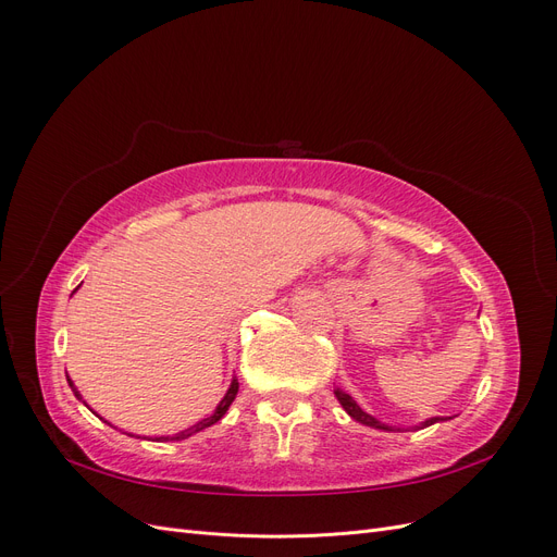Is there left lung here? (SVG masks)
I'll use <instances>...</instances> for the list:
<instances>
[{
	"label": "left lung",
	"mask_w": 557,
	"mask_h": 557,
	"mask_svg": "<svg viewBox=\"0 0 557 557\" xmlns=\"http://www.w3.org/2000/svg\"><path fill=\"white\" fill-rule=\"evenodd\" d=\"M334 395H336V399H339V404L344 407V411L352 418V420H358V423H362V425H369V428H376V430H393V428H387V425H383V423H379L376 418H372L369 413H364L362 409H360V404L352 399L346 391H342V387H334ZM440 420H448V418H430V420H425L423 425L420 428H428V425H434V423H440ZM418 425H416V430H420ZM399 432V430H397Z\"/></svg>",
	"instance_id": "8db88e82"
}]
</instances>
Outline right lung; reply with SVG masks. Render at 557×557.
Listing matches in <instances>:
<instances>
[{"instance_id":"add662e5","label":"right lung","mask_w":557,"mask_h":557,"mask_svg":"<svg viewBox=\"0 0 557 557\" xmlns=\"http://www.w3.org/2000/svg\"><path fill=\"white\" fill-rule=\"evenodd\" d=\"M70 385H72V381H70ZM72 391H74V395L81 399V395H78V391L76 387L72 385ZM237 393H239V381L234 379L232 381V385H230V391H227V395L223 397V401L218 404L215 407V411H213V416L211 418H205L201 420V423H197L195 428H190V430H185V432H181V434H176V436H160V440H185V436H190V434H195V432H199V430H205V428H209V425H213V423H218V420H221L225 413H227V409H230V404L234 401V397H237Z\"/></svg>"}]
</instances>
